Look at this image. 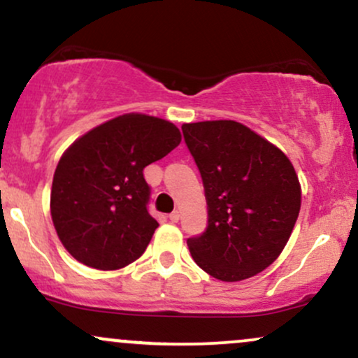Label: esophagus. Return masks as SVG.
Wrapping results in <instances>:
<instances>
[{"label": "esophagus", "instance_id": "obj_1", "mask_svg": "<svg viewBox=\"0 0 358 358\" xmlns=\"http://www.w3.org/2000/svg\"><path fill=\"white\" fill-rule=\"evenodd\" d=\"M179 217H180V213H179V211H172V213L169 214V220H171V222H178V221H179Z\"/></svg>", "mask_w": 358, "mask_h": 358}]
</instances>
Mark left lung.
Here are the masks:
<instances>
[{"label": "left lung", "instance_id": "obj_1", "mask_svg": "<svg viewBox=\"0 0 358 358\" xmlns=\"http://www.w3.org/2000/svg\"><path fill=\"white\" fill-rule=\"evenodd\" d=\"M208 201V228L187 238L197 266L221 281L262 273L288 243L301 204L289 159L234 120L184 124Z\"/></svg>", "mask_w": 358, "mask_h": 358}]
</instances>
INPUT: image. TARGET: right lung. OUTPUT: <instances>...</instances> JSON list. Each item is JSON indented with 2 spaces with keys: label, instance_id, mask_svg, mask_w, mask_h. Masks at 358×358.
Wrapping results in <instances>:
<instances>
[{
  "label": "right lung",
  "instance_id": "right-lung-1",
  "mask_svg": "<svg viewBox=\"0 0 358 358\" xmlns=\"http://www.w3.org/2000/svg\"><path fill=\"white\" fill-rule=\"evenodd\" d=\"M171 122L125 113L75 141L53 176L52 220L66 251L96 270H119L145 251L150 216L144 167L179 145Z\"/></svg>",
  "mask_w": 358,
  "mask_h": 358
}]
</instances>
